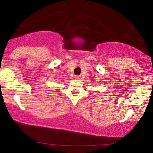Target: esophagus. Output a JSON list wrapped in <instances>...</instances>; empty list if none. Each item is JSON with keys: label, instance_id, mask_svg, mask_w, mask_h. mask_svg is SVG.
I'll return each mask as SVG.
<instances>
[{"label": "esophagus", "instance_id": "34e87169", "mask_svg": "<svg viewBox=\"0 0 153 153\" xmlns=\"http://www.w3.org/2000/svg\"><path fill=\"white\" fill-rule=\"evenodd\" d=\"M75 77H76V79H81V76H75Z\"/></svg>", "mask_w": 153, "mask_h": 153}]
</instances>
